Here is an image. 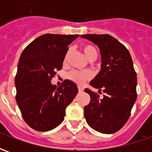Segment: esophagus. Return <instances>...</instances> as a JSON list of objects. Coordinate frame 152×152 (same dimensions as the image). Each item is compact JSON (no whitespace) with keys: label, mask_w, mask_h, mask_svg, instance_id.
I'll use <instances>...</instances> for the list:
<instances>
[{"label":"esophagus","mask_w":152,"mask_h":152,"mask_svg":"<svg viewBox=\"0 0 152 152\" xmlns=\"http://www.w3.org/2000/svg\"><path fill=\"white\" fill-rule=\"evenodd\" d=\"M78 91H79V92H83V91H84V89H83L82 87L79 86V87H78Z\"/></svg>","instance_id":"obj_1"}]
</instances>
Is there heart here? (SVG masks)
Returning <instances> with one entry per match:
<instances>
[{
    "instance_id": "heart-1",
    "label": "heart",
    "mask_w": 152,
    "mask_h": 152,
    "mask_svg": "<svg viewBox=\"0 0 152 152\" xmlns=\"http://www.w3.org/2000/svg\"><path fill=\"white\" fill-rule=\"evenodd\" d=\"M82 50L86 58L89 60V61H94L98 57V50L95 47L92 45H89L86 44L82 46ZM70 50L67 51L66 56H65V59H64V63H66L67 58L69 56ZM93 77L92 73L89 72H78V71H72L71 72L68 73L67 75V78L72 80L73 82H75L77 85L82 86L84 85L86 81H88Z\"/></svg>"
}]
</instances>
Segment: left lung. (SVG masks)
Segmentation results:
<instances>
[{
    "instance_id": "8db88e82",
    "label": "left lung",
    "mask_w": 152,
    "mask_h": 152,
    "mask_svg": "<svg viewBox=\"0 0 152 152\" xmlns=\"http://www.w3.org/2000/svg\"><path fill=\"white\" fill-rule=\"evenodd\" d=\"M81 37L91 40L100 49V72L90 86L105 94L86 89L90 102L84 107L85 117L90 127L102 134L120 130L130 116L137 99V74L130 53L123 44L108 34H86Z\"/></svg>"
}]
</instances>
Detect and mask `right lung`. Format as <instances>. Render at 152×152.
<instances>
[{
	"label": "right lung",
	"instance_id": "right-lung-1",
	"mask_svg": "<svg viewBox=\"0 0 152 152\" xmlns=\"http://www.w3.org/2000/svg\"><path fill=\"white\" fill-rule=\"evenodd\" d=\"M79 35L45 34L26 47L15 76L16 102L22 116L35 130L45 132L63 122L66 107L78 93L77 86L65 80L59 87L51 84L62 69L68 45Z\"/></svg>",
	"mask_w": 152,
	"mask_h": 152
}]
</instances>
